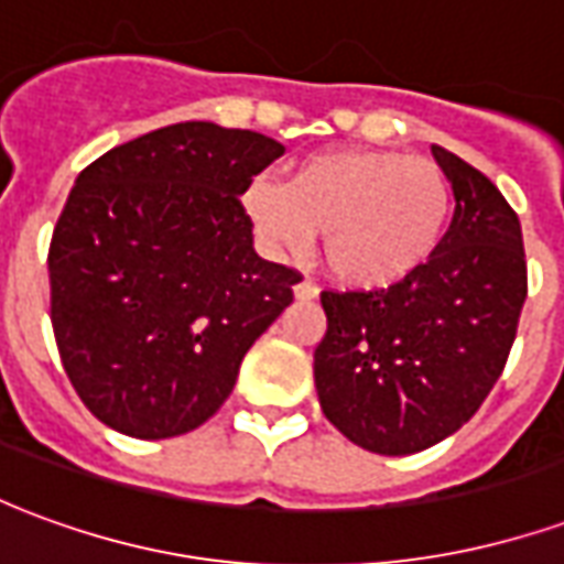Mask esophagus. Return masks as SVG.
<instances>
[{
  "label": "esophagus",
  "instance_id": "esophagus-1",
  "mask_svg": "<svg viewBox=\"0 0 564 564\" xmlns=\"http://www.w3.org/2000/svg\"><path fill=\"white\" fill-rule=\"evenodd\" d=\"M293 290H295V295H299V299H317V293H319L317 283H314V281H299Z\"/></svg>",
  "mask_w": 564,
  "mask_h": 564
}]
</instances>
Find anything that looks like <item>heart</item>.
<instances>
[{"instance_id":"obj_1","label":"heart","mask_w":564,"mask_h":564,"mask_svg":"<svg viewBox=\"0 0 564 564\" xmlns=\"http://www.w3.org/2000/svg\"><path fill=\"white\" fill-rule=\"evenodd\" d=\"M241 210L271 253H299L323 232V262L341 283L387 286L435 253L453 210L447 174L432 160L387 150H326L286 184L253 177Z\"/></svg>"}]
</instances>
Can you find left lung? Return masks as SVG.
I'll list each match as a JSON object with an SVG mask.
<instances>
[{"mask_svg":"<svg viewBox=\"0 0 564 564\" xmlns=\"http://www.w3.org/2000/svg\"><path fill=\"white\" fill-rule=\"evenodd\" d=\"M432 153L456 210L429 262L390 286L319 293L323 414L380 456L435 447L477 414L508 366L529 293L517 210L456 153Z\"/></svg>","mask_w":564,"mask_h":564,"instance_id":"obj_1","label":"left lung"}]
</instances>
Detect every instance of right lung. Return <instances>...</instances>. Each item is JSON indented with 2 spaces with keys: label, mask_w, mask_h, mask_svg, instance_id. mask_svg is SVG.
<instances>
[{
  "label": "right lung",
  "mask_w": 564,
  "mask_h": 564,
  "mask_svg": "<svg viewBox=\"0 0 564 564\" xmlns=\"http://www.w3.org/2000/svg\"><path fill=\"white\" fill-rule=\"evenodd\" d=\"M281 153L269 135L189 120L78 174L47 250L51 323L96 420L160 441L229 399L245 354L302 281L257 257L238 198Z\"/></svg>",
  "instance_id": "1"
}]
</instances>
